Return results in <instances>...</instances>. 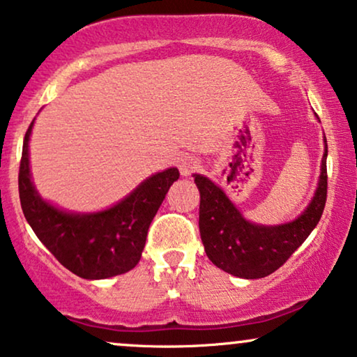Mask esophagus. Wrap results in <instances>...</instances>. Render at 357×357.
<instances>
[{
  "mask_svg": "<svg viewBox=\"0 0 357 357\" xmlns=\"http://www.w3.org/2000/svg\"><path fill=\"white\" fill-rule=\"evenodd\" d=\"M199 161L194 156H183L179 160V171H181L183 176H191L194 171H197Z\"/></svg>",
  "mask_w": 357,
  "mask_h": 357,
  "instance_id": "obj_1",
  "label": "esophagus"
}]
</instances>
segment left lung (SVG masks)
<instances>
[{"mask_svg": "<svg viewBox=\"0 0 357 357\" xmlns=\"http://www.w3.org/2000/svg\"><path fill=\"white\" fill-rule=\"evenodd\" d=\"M326 155L321 160L318 188L308 207L296 220L282 225H256L246 220L220 188L202 174H194L201 206L199 230L208 259L225 273L259 279L279 269L320 222L326 202Z\"/></svg>", "mask_w": 357, "mask_h": 357, "instance_id": "8db88e82", "label": "left lung"}]
</instances>
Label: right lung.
<instances>
[{"label":"right lung","mask_w":357,"mask_h":357,"mask_svg":"<svg viewBox=\"0 0 357 357\" xmlns=\"http://www.w3.org/2000/svg\"><path fill=\"white\" fill-rule=\"evenodd\" d=\"M24 137L19 166V199L24 217L45 248L71 273L83 279H107L134 269L142 258L150 223L178 168H168L145 179L111 208L93 213L60 211L36 191L29 169V137Z\"/></svg>","instance_id":"obj_1"}]
</instances>
